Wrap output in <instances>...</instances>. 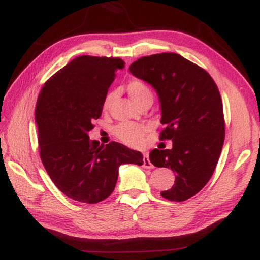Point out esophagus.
Listing matches in <instances>:
<instances>
[{
    "instance_id": "esophagus-1",
    "label": "esophagus",
    "mask_w": 260,
    "mask_h": 260,
    "mask_svg": "<svg viewBox=\"0 0 260 260\" xmlns=\"http://www.w3.org/2000/svg\"><path fill=\"white\" fill-rule=\"evenodd\" d=\"M143 168H145V169H152L153 168V164L151 163L150 158H148L147 154H144V156H143Z\"/></svg>"
}]
</instances>
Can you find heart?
<instances>
[{
    "label": "heart",
    "instance_id": "b5f03b06",
    "mask_svg": "<svg viewBox=\"0 0 260 260\" xmlns=\"http://www.w3.org/2000/svg\"><path fill=\"white\" fill-rule=\"evenodd\" d=\"M127 92L137 106L142 103L147 101H153V95L144 81L141 79H131L126 85ZM116 93L114 91L108 92L104 99V108H108L110 104L115 99ZM150 129V127L144 124H132V123H121L115 127L114 133L118 139L124 142L125 144L134 147H139L144 142V136Z\"/></svg>",
    "mask_w": 260,
    "mask_h": 260
}]
</instances>
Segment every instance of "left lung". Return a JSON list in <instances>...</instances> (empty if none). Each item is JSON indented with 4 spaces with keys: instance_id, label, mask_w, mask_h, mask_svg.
<instances>
[{
    "instance_id": "1",
    "label": "left lung",
    "mask_w": 260,
    "mask_h": 260,
    "mask_svg": "<svg viewBox=\"0 0 260 260\" xmlns=\"http://www.w3.org/2000/svg\"><path fill=\"white\" fill-rule=\"evenodd\" d=\"M131 74L155 89L161 104V140H172L171 150H154L150 161L175 173L170 190L161 196L185 201L206 185L217 167L224 141L222 101L206 70L178 53H157L136 60Z\"/></svg>"
}]
</instances>
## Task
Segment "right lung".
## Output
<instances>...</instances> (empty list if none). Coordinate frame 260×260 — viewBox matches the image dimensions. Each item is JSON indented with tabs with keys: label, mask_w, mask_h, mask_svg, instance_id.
I'll return each instance as SVG.
<instances>
[{
	"label": "right lung",
	"mask_w": 260,
	"mask_h": 260,
	"mask_svg": "<svg viewBox=\"0 0 260 260\" xmlns=\"http://www.w3.org/2000/svg\"><path fill=\"white\" fill-rule=\"evenodd\" d=\"M124 68L120 58L80 56L46 81L39 93L36 123L40 157L58 189L73 200L97 203L115 189L121 164H143V155L117 142L90 141L92 120Z\"/></svg>",
	"instance_id": "obj_1"
}]
</instances>
